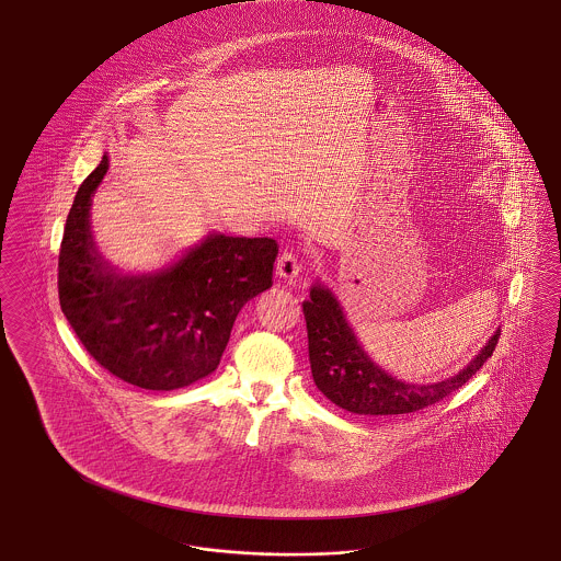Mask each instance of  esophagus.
Masks as SVG:
<instances>
[{"instance_id":"obj_1","label":"esophagus","mask_w":561,"mask_h":561,"mask_svg":"<svg viewBox=\"0 0 561 561\" xmlns=\"http://www.w3.org/2000/svg\"><path fill=\"white\" fill-rule=\"evenodd\" d=\"M277 275L284 277V279H294L298 273H300V263H298V256L291 251H284L277 259Z\"/></svg>"}]
</instances>
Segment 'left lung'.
<instances>
[{"mask_svg":"<svg viewBox=\"0 0 561 561\" xmlns=\"http://www.w3.org/2000/svg\"><path fill=\"white\" fill-rule=\"evenodd\" d=\"M302 310L309 331L310 370L314 386L335 407L368 416L408 414L437 404L483 367L502 335L497 329L484 348L458 375L437 383L416 386L391 377L368 358L340 302L323 284L317 282L310 288V298L302 302Z\"/></svg>","mask_w":561,"mask_h":561,"instance_id":"1","label":"left lung"}]
</instances>
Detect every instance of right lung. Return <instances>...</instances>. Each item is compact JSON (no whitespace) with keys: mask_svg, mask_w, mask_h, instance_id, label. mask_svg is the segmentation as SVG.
I'll return each mask as SVG.
<instances>
[{"mask_svg":"<svg viewBox=\"0 0 561 561\" xmlns=\"http://www.w3.org/2000/svg\"><path fill=\"white\" fill-rule=\"evenodd\" d=\"M103 154L68 213L58 261L59 307L80 344L130 386L170 391L211 375L240 309L273 284L277 242L209 233L174 265L122 275L93 242L91 196Z\"/></svg>","mask_w":561,"mask_h":561,"instance_id":"add662e5","label":"right lung"}]
</instances>
